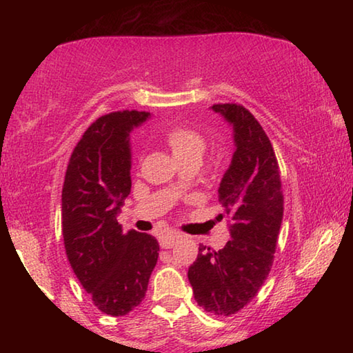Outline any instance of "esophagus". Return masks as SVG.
I'll return each instance as SVG.
<instances>
[{
  "instance_id": "esophagus-1",
  "label": "esophagus",
  "mask_w": 353,
  "mask_h": 353,
  "mask_svg": "<svg viewBox=\"0 0 353 353\" xmlns=\"http://www.w3.org/2000/svg\"><path fill=\"white\" fill-rule=\"evenodd\" d=\"M179 240V234L174 230H170V232H163L162 235L159 236V241H160V246L163 249H171Z\"/></svg>"
}]
</instances>
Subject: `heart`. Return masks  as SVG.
Returning <instances> with one entry per match:
<instances>
[{
    "label": "heart",
    "mask_w": 353,
    "mask_h": 353,
    "mask_svg": "<svg viewBox=\"0 0 353 353\" xmlns=\"http://www.w3.org/2000/svg\"><path fill=\"white\" fill-rule=\"evenodd\" d=\"M165 143L179 162L201 160L205 151V139L198 129L190 126H174L165 132Z\"/></svg>",
    "instance_id": "heart-1"
}]
</instances>
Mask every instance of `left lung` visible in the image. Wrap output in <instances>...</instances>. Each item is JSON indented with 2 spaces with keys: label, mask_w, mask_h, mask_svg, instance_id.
<instances>
[{
  "label": "left lung",
  "mask_w": 353,
  "mask_h": 353,
  "mask_svg": "<svg viewBox=\"0 0 353 353\" xmlns=\"http://www.w3.org/2000/svg\"><path fill=\"white\" fill-rule=\"evenodd\" d=\"M234 124L236 151L221 181L218 196L229 216L230 240L219 250L199 248L188 280L198 305L230 316L256 296L271 272L283 218L280 168L261 124L241 104H213Z\"/></svg>",
  "instance_id": "8db88e82"
}]
</instances>
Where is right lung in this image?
Instances as JSON below:
<instances>
[{
    "mask_svg": "<svg viewBox=\"0 0 353 353\" xmlns=\"http://www.w3.org/2000/svg\"><path fill=\"white\" fill-rule=\"evenodd\" d=\"M148 112L99 117L71 154L62 188V235L71 268L94 307L124 316L139 307L159 259L152 235L123 234L117 213L130 193V130Z\"/></svg>",
    "mask_w": 353,
    "mask_h": 353,
    "instance_id": "obj_1",
    "label": "right lung"
}]
</instances>
